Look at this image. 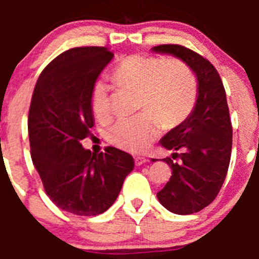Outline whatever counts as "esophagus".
<instances>
[{
  "mask_svg": "<svg viewBox=\"0 0 259 259\" xmlns=\"http://www.w3.org/2000/svg\"><path fill=\"white\" fill-rule=\"evenodd\" d=\"M145 163H146V159L143 158V156H137V158H135V165L137 166L143 165V164Z\"/></svg>",
  "mask_w": 259,
  "mask_h": 259,
  "instance_id": "1",
  "label": "esophagus"
}]
</instances>
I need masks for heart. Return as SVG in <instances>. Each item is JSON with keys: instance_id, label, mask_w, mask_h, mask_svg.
<instances>
[{"instance_id": "obj_1", "label": "heart", "mask_w": 259, "mask_h": 259, "mask_svg": "<svg viewBox=\"0 0 259 259\" xmlns=\"http://www.w3.org/2000/svg\"><path fill=\"white\" fill-rule=\"evenodd\" d=\"M113 79L120 86L139 91L138 106L146 111L133 117H121L108 132L114 145L133 153L148 150L160 132L159 121L165 127L182 124L197 100V80L178 61L132 55L115 66ZM109 93L110 88L103 80L96 81L91 89V108L100 120L110 116Z\"/></svg>"}]
</instances>
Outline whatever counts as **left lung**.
Instances as JSON below:
<instances>
[{
	"mask_svg": "<svg viewBox=\"0 0 259 259\" xmlns=\"http://www.w3.org/2000/svg\"><path fill=\"white\" fill-rule=\"evenodd\" d=\"M151 52L176 57L197 77L192 113L159 142L174 151L173 156L180 151L182 161L163 159L171 168V177L156 194L159 203L171 213H197L215 199L231 161L232 125L226 91L215 67L197 52L180 45H159Z\"/></svg>",
	"mask_w": 259,
	"mask_h": 259,
	"instance_id": "8db88e82",
	"label": "left lung"
}]
</instances>
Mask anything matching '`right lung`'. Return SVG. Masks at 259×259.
Returning <instances> with one entry per match:
<instances>
[{
    "mask_svg": "<svg viewBox=\"0 0 259 259\" xmlns=\"http://www.w3.org/2000/svg\"><path fill=\"white\" fill-rule=\"evenodd\" d=\"M114 54L108 48H75L44 69L28 113L31 159L50 199L75 215H98L116 200L134 169L116 148L91 154L81 140L94 126L91 89Z\"/></svg>",
    "mask_w": 259,
    "mask_h": 259,
    "instance_id": "right-lung-1",
    "label": "right lung"
}]
</instances>
